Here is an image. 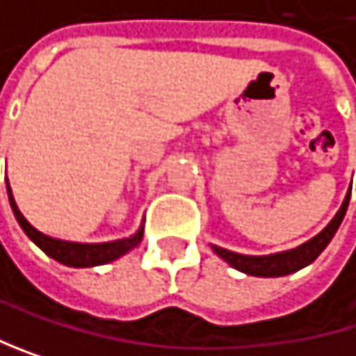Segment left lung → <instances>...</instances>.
<instances>
[{
	"mask_svg": "<svg viewBox=\"0 0 356 356\" xmlns=\"http://www.w3.org/2000/svg\"><path fill=\"white\" fill-rule=\"evenodd\" d=\"M348 202H350V191L344 197L340 210L337 214L331 218V222L321 231L318 236H314L312 240L304 242L297 248H291V250H282V252H274V254H240V252H231L227 248H220V246H214L212 244V250L222 259L227 261L231 268H236L248 276H259V278H278V276H286V274H293L301 268H306L310 265L325 248L327 244L331 242V238L335 236L337 227L342 225V218L346 214V208H348Z\"/></svg>",
	"mask_w": 356,
	"mask_h": 356,
	"instance_id": "left-lung-1",
	"label": "left lung"
}]
</instances>
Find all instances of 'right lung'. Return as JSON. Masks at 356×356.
<instances>
[{"mask_svg":"<svg viewBox=\"0 0 356 356\" xmlns=\"http://www.w3.org/2000/svg\"><path fill=\"white\" fill-rule=\"evenodd\" d=\"M8 200H10V206H12V212H14L16 220H19V225L27 234V238L35 246H40L50 259L67 265V268H95V265L110 263V261L122 257L125 252H129L131 248H136L142 242V236H144V225H140V229L129 238L112 240V242H99V244H82V242H67V240H59V238H50V236L42 234V231H38L21 214L19 206H16V202H14L10 184H8Z\"/></svg>","mask_w":356,"mask_h":356,"instance_id":"add662e5","label":"right lung"}]
</instances>
